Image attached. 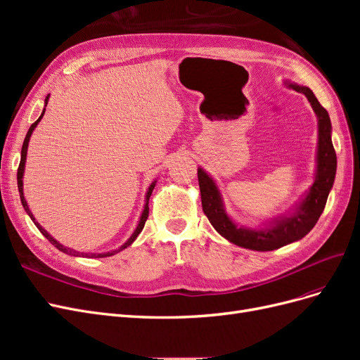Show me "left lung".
I'll list each match as a JSON object with an SVG mask.
<instances>
[{
	"mask_svg": "<svg viewBox=\"0 0 360 360\" xmlns=\"http://www.w3.org/2000/svg\"><path fill=\"white\" fill-rule=\"evenodd\" d=\"M290 89L303 93L309 101L312 110L319 118V147H317V169L312 186L304 198L296 205L288 216H281L271 221L266 228L237 226L224 209L221 192L214 180L202 168H198V183L201 191V204L204 214L209 217L214 230L225 237L228 242L246 249L274 250L288 243L297 242L307 236L321 216L329 192L333 186L336 174V153L332 144V124L328 111L320 105L317 97L308 89L296 84H287Z\"/></svg>",
	"mask_w": 360,
	"mask_h": 360,
	"instance_id": "8db88e82",
	"label": "left lung"
}]
</instances>
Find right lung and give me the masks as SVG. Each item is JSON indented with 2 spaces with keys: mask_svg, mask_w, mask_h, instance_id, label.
<instances>
[{
  "mask_svg": "<svg viewBox=\"0 0 360 360\" xmlns=\"http://www.w3.org/2000/svg\"><path fill=\"white\" fill-rule=\"evenodd\" d=\"M48 101H49V94L46 96V99H45V106L48 105ZM46 110V108H45ZM45 110H43V112H41V115L36 120L34 123L31 124V127L28 129V132H27V136H25V139H24V144H22V150H20V162H19V168H18V189H19V197H20V202H22V205H24V209H25V212L28 213V216L31 217V221L34 222V225L39 228V231L45 236L48 240L56 246L57 249H60L61 252H64V254H68V255H73V257H89V258H103V257H111V255H114V254H117V252H120V250H123V249H126L127 246H130L132 245L134 242H135V238L138 237V234L143 231V228H144V225H146V221H147V217H148V200H150V195H151V192H153V189H155V186H156V180L150 184V188H148V191H147V193H146V204H144V210H143V214H141V217H139V222H138V225H136V228H135V231H134V234L129 237V240L124 243V245H122L120 246L118 249H115V250H111V252H103V254H84V252H78V250H75V249H70V248H66L64 245H61V243H58L56 238H53L45 228H43L39 222H36V219H34V216H32V213H31V210L28 209V204H27V201H25V197H24V181H22V179H24V169H25V160H27V150H28V143H30V136H31V134H32V130L36 129V126L39 124V122L41 120V117H43V114H45Z\"/></svg>",
  "mask_w": 360,
  "mask_h": 360,
  "instance_id": "right-lung-1",
  "label": "right lung"
}]
</instances>
